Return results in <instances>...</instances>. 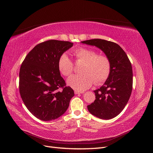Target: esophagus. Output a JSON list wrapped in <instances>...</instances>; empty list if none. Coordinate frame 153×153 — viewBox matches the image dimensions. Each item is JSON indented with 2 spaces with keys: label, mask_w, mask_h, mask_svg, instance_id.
<instances>
[{
  "label": "esophagus",
  "mask_w": 153,
  "mask_h": 153,
  "mask_svg": "<svg viewBox=\"0 0 153 153\" xmlns=\"http://www.w3.org/2000/svg\"><path fill=\"white\" fill-rule=\"evenodd\" d=\"M74 93L75 94H83L84 93V91H74Z\"/></svg>",
  "instance_id": "34e87169"
}]
</instances>
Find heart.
<instances>
[{"instance_id": "b5f03b06", "label": "heart", "mask_w": 153, "mask_h": 153, "mask_svg": "<svg viewBox=\"0 0 153 153\" xmlns=\"http://www.w3.org/2000/svg\"><path fill=\"white\" fill-rule=\"evenodd\" d=\"M76 63L82 62L80 68V74L70 77L68 84L77 91H82L89 88L95 81V84L102 83L107 79L111 70V62L108 56L97 55L95 51L80 47L73 51ZM59 71L65 76H69L73 73L74 64L65 53L61 55L58 61Z\"/></svg>"}]
</instances>
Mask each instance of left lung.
Listing matches in <instances>:
<instances>
[{
	"label": "left lung",
	"instance_id": "8db88e82",
	"mask_svg": "<svg viewBox=\"0 0 153 153\" xmlns=\"http://www.w3.org/2000/svg\"><path fill=\"white\" fill-rule=\"evenodd\" d=\"M81 42L98 47L111 62L109 77L102 86L94 91L96 99L87 106L88 110L100 119L114 118L124 109L131 95L133 85L131 63L123 49L116 43L100 39Z\"/></svg>",
	"mask_w": 153,
	"mask_h": 153
}]
</instances>
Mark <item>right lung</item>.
<instances>
[{
    "instance_id": "right-lung-1",
    "label": "right lung",
    "mask_w": 153,
    "mask_h": 153,
    "mask_svg": "<svg viewBox=\"0 0 153 153\" xmlns=\"http://www.w3.org/2000/svg\"><path fill=\"white\" fill-rule=\"evenodd\" d=\"M73 45L69 41L47 40L30 50L22 64L20 95L27 109L40 120H54L63 115L74 95L58 67L60 55Z\"/></svg>"
}]
</instances>
